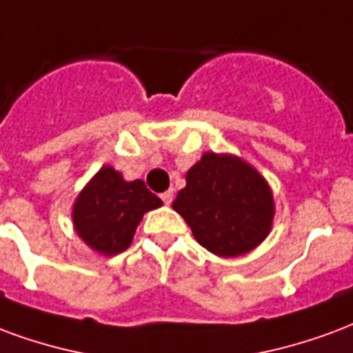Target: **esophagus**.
Here are the masks:
<instances>
[{
	"instance_id": "34e87169",
	"label": "esophagus",
	"mask_w": 353,
	"mask_h": 353,
	"mask_svg": "<svg viewBox=\"0 0 353 353\" xmlns=\"http://www.w3.org/2000/svg\"><path fill=\"white\" fill-rule=\"evenodd\" d=\"M161 201L165 203V205H171V201H173V190L163 192V194H161Z\"/></svg>"
}]
</instances>
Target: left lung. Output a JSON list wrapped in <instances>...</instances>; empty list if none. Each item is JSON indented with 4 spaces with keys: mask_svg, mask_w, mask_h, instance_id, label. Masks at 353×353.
<instances>
[{
    "mask_svg": "<svg viewBox=\"0 0 353 353\" xmlns=\"http://www.w3.org/2000/svg\"><path fill=\"white\" fill-rule=\"evenodd\" d=\"M173 208L197 243L222 258L243 256L271 231V190L243 159L208 152L186 174Z\"/></svg>",
    "mask_w": 353,
    "mask_h": 353,
    "instance_id": "left-lung-1",
    "label": "left lung"
}]
</instances>
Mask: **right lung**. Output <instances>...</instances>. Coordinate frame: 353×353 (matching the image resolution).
I'll return each instance as SVG.
<instances>
[{"instance_id": "right-lung-1", "label": "right lung", "mask_w": 353, "mask_h": 353, "mask_svg": "<svg viewBox=\"0 0 353 353\" xmlns=\"http://www.w3.org/2000/svg\"><path fill=\"white\" fill-rule=\"evenodd\" d=\"M158 207L161 199L143 180L125 182L112 167H103L74 201V230L94 250L114 256L130 246L143 214Z\"/></svg>"}]
</instances>
